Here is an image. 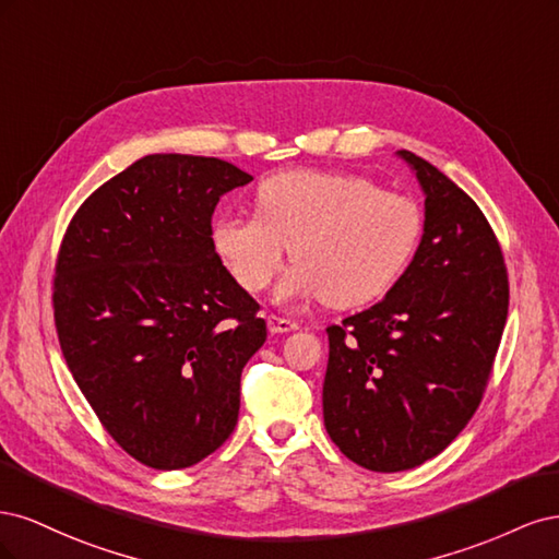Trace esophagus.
Wrapping results in <instances>:
<instances>
[{
	"instance_id": "1",
	"label": "esophagus",
	"mask_w": 559,
	"mask_h": 559,
	"mask_svg": "<svg viewBox=\"0 0 559 559\" xmlns=\"http://www.w3.org/2000/svg\"><path fill=\"white\" fill-rule=\"evenodd\" d=\"M267 331L270 333H292L298 329V324L294 319H284V317H277V314H267Z\"/></svg>"
}]
</instances>
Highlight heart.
I'll use <instances>...</instances> for the list:
<instances>
[{
  "mask_svg": "<svg viewBox=\"0 0 559 559\" xmlns=\"http://www.w3.org/2000/svg\"><path fill=\"white\" fill-rule=\"evenodd\" d=\"M257 214H222L212 249L245 292L273 282L286 251L296 261L275 289L282 306L324 300L357 308L382 298L413 263L425 216L408 195L357 175L286 170L253 193Z\"/></svg>",
  "mask_w": 559,
  "mask_h": 559,
  "instance_id": "b5f03b06",
  "label": "heart"
}]
</instances>
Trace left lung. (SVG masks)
I'll return each mask as SVG.
<instances>
[{
	"label": "left lung",
	"mask_w": 559,
	"mask_h": 559,
	"mask_svg": "<svg viewBox=\"0 0 559 559\" xmlns=\"http://www.w3.org/2000/svg\"><path fill=\"white\" fill-rule=\"evenodd\" d=\"M425 191L413 263L373 308L329 326L324 425L354 464L396 473L443 452L478 411L509 314V273L480 207L411 151Z\"/></svg>",
	"instance_id": "obj_1"
}]
</instances>
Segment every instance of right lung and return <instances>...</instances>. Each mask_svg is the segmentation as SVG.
I'll return each mask as SVG.
<instances>
[{
	"mask_svg": "<svg viewBox=\"0 0 559 559\" xmlns=\"http://www.w3.org/2000/svg\"><path fill=\"white\" fill-rule=\"evenodd\" d=\"M233 163L154 154L83 202L53 277L58 341L79 389L134 460L175 471L238 425L240 376L265 343L259 302L210 242Z\"/></svg>",
	"mask_w": 559,
	"mask_h": 559,
	"instance_id": "1",
	"label": "right lung"
}]
</instances>
